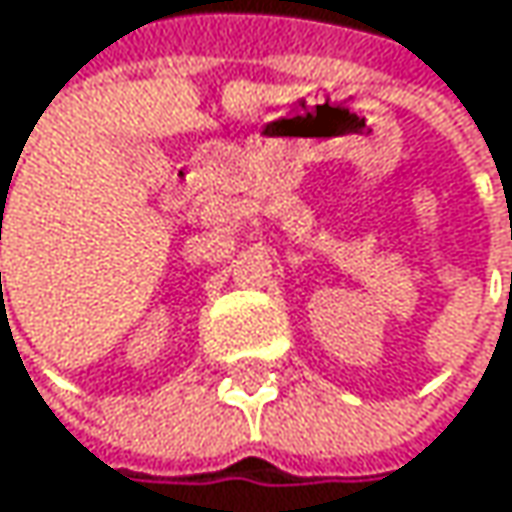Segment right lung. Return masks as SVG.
<instances>
[{
    "label": "right lung",
    "instance_id": "1",
    "mask_svg": "<svg viewBox=\"0 0 512 512\" xmlns=\"http://www.w3.org/2000/svg\"><path fill=\"white\" fill-rule=\"evenodd\" d=\"M0 278H2V275H0ZM0 290H2V284H0Z\"/></svg>",
    "mask_w": 512,
    "mask_h": 512
}]
</instances>
